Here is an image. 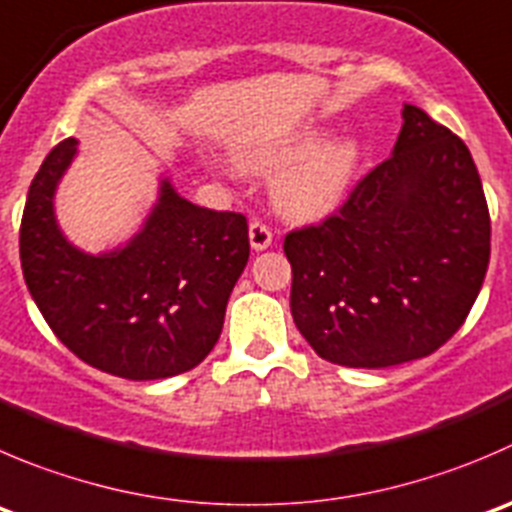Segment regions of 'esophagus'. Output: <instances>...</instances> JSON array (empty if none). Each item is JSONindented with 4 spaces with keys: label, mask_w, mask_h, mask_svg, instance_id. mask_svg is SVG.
Segmentation results:
<instances>
[{
    "label": "esophagus",
    "mask_w": 512,
    "mask_h": 512,
    "mask_svg": "<svg viewBox=\"0 0 512 512\" xmlns=\"http://www.w3.org/2000/svg\"><path fill=\"white\" fill-rule=\"evenodd\" d=\"M250 245L252 250H267L272 245V230L260 220L250 222Z\"/></svg>",
    "instance_id": "esophagus-1"
}]
</instances>
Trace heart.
<instances>
[{
  "mask_svg": "<svg viewBox=\"0 0 512 512\" xmlns=\"http://www.w3.org/2000/svg\"><path fill=\"white\" fill-rule=\"evenodd\" d=\"M257 170H280L275 202L287 217L320 220L340 207L360 165V142L335 137L325 142L322 130H305L290 140L252 155Z\"/></svg>",
  "mask_w": 512,
  "mask_h": 512,
  "instance_id": "1",
  "label": "heart"
}]
</instances>
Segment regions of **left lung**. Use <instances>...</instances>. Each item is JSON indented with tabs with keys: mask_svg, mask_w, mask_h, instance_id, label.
<instances>
[{
	"mask_svg": "<svg viewBox=\"0 0 512 512\" xmlns=\"http://www.w3.org/2000/svg\"><path fill=\"white\" fill-rule=\"evenodd\" d=\"M285 255L292 320L322 360L375 370L430 355L460 330L490 262L470 150L405 104L393 157L335 215L287 232Z\"/></svg>",
	"mask_w": 512,
	"mask_h": 512,
	"instance_id": "obj_1",
	"label": "left lung"
}]
</instances>
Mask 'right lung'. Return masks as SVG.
<instances>
[{"instance_id":"1","label":"right lung","mask_w":512,"mask_h":512,"mask_svg":"<svg viewBox=\"0 0 512 512\" xmlns=\"http://www.w3.org/2000/svg\"><path fill=\"white\" fill-rule=\"evenodd\" d=\"M77 155L59 142L29 185L19 260L29 295L79 360L127 380H160L200 365L225 322L250 257L240 212L197 207L162 180L145 227L124 247L87 255L54 220V190Z\"/></svg>"}]
</instances>
